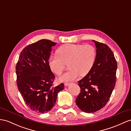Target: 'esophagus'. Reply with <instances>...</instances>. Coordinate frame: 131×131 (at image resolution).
Masks as SVG:
<instances>
[{
	"instance_id": "esophagus-1",
	"label": "esophagus",
	"mask_w": 131,
	"mask_h": 131,
	"mask_svg": "<svg viewBox=\"0 0 131 131\" xmlns=\"http://www.w3.org/2000/svg\"><path fill=\"white\" fill-rule=\"evenodd\" d=\"M70 84V83H69V82H65V83H64L65 86H69Z\"/></svg>"
}]
</instances>
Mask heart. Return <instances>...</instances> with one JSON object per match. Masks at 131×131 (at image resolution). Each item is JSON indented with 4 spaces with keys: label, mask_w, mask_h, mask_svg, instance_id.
<instances>
[{
    "label": "heart",
    "mask_w": 131,
    "mask_h": 131,
    "mask_svg": "<svg viewBox=\"0 0 131 131\" xmlns=\"http://www.w3.org/2000/svg\"><path fill=\"white\" fill-rule=\"evenodd\" d=\"M56 55L49 59V65L51 71L60 75L69 63L70 69L60 78L61 81H73L80 75L85 76L91 71L96 58V50L91 45L66 43L57 50Z\"/></svg>",
    "instance_id": "1"
}]
</instances>
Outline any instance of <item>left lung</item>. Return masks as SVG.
I'll use <instances>...</instances> for the list:
<instances>
[{"label":"left lung","mask_w":131,"mask_h":131,"mask_svg":"<svg viewBox=\"0 0 131 131\" xmlns=\"http://www.w3.org/2000/svg\"><path fill=\"white\" fill-rule=\"evenodd\" d=\"M92 41L96 60L90 72L78 81L81 90L76 100L77 106L86 113L95 112L106 105L116 82L117 64L112 51L106 44Z\"/></svg>","instance_id":"obj_1"}]
</instances>
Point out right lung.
Wrapping results in <instances>:
<instances>
[{
    "label": "right lung",
    "instance_id": "obj_1",
    "mask_svg": "<svg viewBox=\"0 0 131 131\" xmlns=\"http://www.w3.org/2000/svg\"><path fill=\"white\" fill-rule=\"evenodd\" d=\"M56 44L42 39L22 50L16 66V83L25 103L37 113H46L55 105L63 83L53 87L55 75L49 65L51 48Z\"/></svg>",
    "mask_w": 131,
    "mask_h": 131
}]
</instances>
